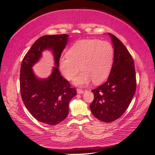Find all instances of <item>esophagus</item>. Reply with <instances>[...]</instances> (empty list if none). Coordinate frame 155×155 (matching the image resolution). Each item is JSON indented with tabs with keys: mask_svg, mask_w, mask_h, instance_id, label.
<instances>
[{
	"mask_svg": "<svg viewBox=\"0 0 155 155\" xmlns=\"http://www.w3.org/2000/svg\"><path fill=\"white\" fill-rule=\"evenodd\" d=\"M77 92L78 94H83L84 92V91L82 90V89H80V88H78L77 89Z\"/></svg>",
	"mask_w": 155,
	"mask_h": 155,
	"instance_id": "obj_1",
	"label": "esophagus"
}]
</instances>
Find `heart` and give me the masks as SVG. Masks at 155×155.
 I'll use <instances>...</instances> for the list:
<instances>
[{
    "mask_svg": "<svg viewBox=\"0 0 155 155\" xmlns=\"http://www.w3.org/2000/svg\"><path fill=\"white\" fill-rule=\"evenodd\" d=\"M114 58V49L107 41L85 39L76 42L68 55L60 59L59 67L64 78L74 80L77 85H85L93 81L100 83L109 76Z\"/></svg>",
    "mask_w": 155,
    "mask_h": 155,
    "instance_id": "b5f03b06",
    "label": "heart"
}]
</instances>
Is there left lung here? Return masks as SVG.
Masks as SVG:
<instances>
[{
  "mask_svg": "<svg viewBox=\"0 0 155 155\" xmlns=\"http://www.w3.org/2000/svg\"><path fill=\"white\" fill-rule=\"evenodd\" d=\"M111 37L114 58L107 81L92 90L94 96L90 105L92 114L104 122H112L127 109L137 88L134 60L128 50L116 36Z\"/></svg>",
  "mask_w": 155,
  "mask_h": 155,
  "instance_id": "1",
  "label": "left lung"
}]
</instances>
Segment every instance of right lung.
I'll use <instances>...</instances> for the list:
<instances>
[{
	"instance_id": "right-lung-1",
	"label": "right lung",
	"mask_w": 155,
	"mask_h": 155,
	"mask_svg": "<svg viewBox=\"0 0 155 155\" xmlns=\"http://www.w3.org/2000/svg\"><path fill=\"white\" fill-rule=\"evenodd\" d=\"M68 37L67 34L42 36L26 53L21 67L20 91L24 104L36 120L50 125H57L67 118L69 103L77 94L76 88L64 79L58 68ZM46 49L53 51L56 67L47 79L41 80L35 76L31 67Z\"/></svg>"
}]
</instances>
